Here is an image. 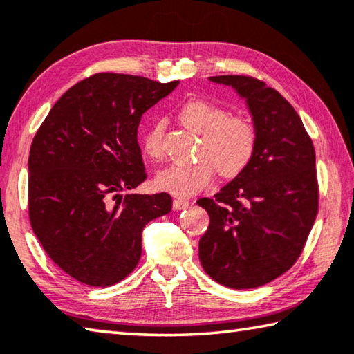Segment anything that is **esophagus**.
<instances>
[{"label":"esophagus","mask_w":354,"mask_h":354,"mask_svg":"<svg viewBox=\"0 0 354 354\" xmlns=\"http://www.w3.org/2000/svg\"><path fill=\"white\" fill-rule=\"evenodd\" d=\"M187 206H189V201L187 200H183V198H175V200H173V209H175V211L186 209Z\"/></svg>","instance_id":"34e87169"}]
</instances>
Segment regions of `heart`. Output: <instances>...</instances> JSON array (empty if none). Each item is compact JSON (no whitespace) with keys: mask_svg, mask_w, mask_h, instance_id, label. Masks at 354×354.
<instances>
[{"mask_svg":"<svg viewBox=\"0 0 354 354\" xmlns=\"http://www.w3.org/2000/svg\"><path fill=\"white\" fill-rule=\"evenodd\" d=\"M181 122L190 131L203 136L198 157L194 164L171 165L156 175L157 189L175 195L190 197L209 186L214 168L222 176H236L249 164L257 143V132L249 120L227 116V111L207 100L194 99L179 110ZM164 124L156 122L143 137V151L149 159L159 160L164 156L162 147Z\"/></svg>","mask_w":354,"mask_h":354,"instance_id":"obj_1","label":"heart"}]
</instances>
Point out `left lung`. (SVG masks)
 I'll return each instance as SVG.
<instances>
[{"instance_id":"left-lung-1","label":"left lung","mask_w":354,"mask_h":354,"mask_svg":"<svg viewBox=\"0 0 354 354\" xmlns=\"http://www.w3.org/2000/svg\"><path fill=\"white\" fill-rule=\"evenodd\" d=\"M244 100L257 132L249 164L214 198H200L209 227L198 255L223 287H261L295 265L318 211L315 149L299 115L276 89L244 75H217Z\"/></svg>"}]
</instances>
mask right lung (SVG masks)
I'll use <instances>...</instances> for the list:
<instances>
[{"instance_id": "add662e5", "label": "right lung", "mask_w": 354, "mask_h": 354, "mask_svg": "<svg viewBox=\"0 0 354 354\" xmlns=\"http://www.w3.org/2000/svg\"><path fill=\"white\" fill-rule=\"evenodd\" d=\"M178 80L96 74L59 97L31 143L28 205L32 232L64 272L91 287L127 277L148 222L171 211L170 194H122L145 179L142 115Z\"/></svg>"}]
</instances>
